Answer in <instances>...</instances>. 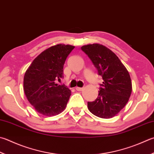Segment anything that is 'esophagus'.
<instances>
[{"label":"esophagus","mask_w":154,"mask_h":154,"mask_svg":"<svg viewBox=\"0 0 154 154\" xmlns=\"http://www.w3.org/2000/svg\"><path fill=\"white\" fill-rule=\"evenodd\" d=\"M83 89H84L83 87L82 88H80V87H76V90L78 91H83Z\"/></svg>","instance_id":"obj_1"}]
</instances>
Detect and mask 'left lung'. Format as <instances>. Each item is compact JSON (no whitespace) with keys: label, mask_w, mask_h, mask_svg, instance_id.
<instances>
[{"label":"left lung","mask_w":154,"mask_h":154,"mask_svg":"<svg viewBox=\"0 0 154 154\" xmlns=\"http://www.w3.org/2000/svg\"><path fill=\"white\" fill-rule=\"evenodd\" d=\"M81 50L103 80L98 97L88 102V109L97 117L112 118L123 109L131 96L132 84L129 72L119 57L105 46L94 43L84 45Z\"/></svg>","instance_id":"1"}]
</instances>
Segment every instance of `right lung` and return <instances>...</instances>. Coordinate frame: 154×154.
I'll return each mask as SVG.
<instances>
[{"label":"right lung","instance_id":"right-lung-1","mask_svg":"<svg viewBox=\"0 0 154 154\" xmlns=\"http://www.w3.org/2000/svg\"><path fill=\"white\" fill-rule=\"evenodd\" d=\"M74 46L58 44L40 54L26 71L23 87L29 102L40 114L58 115L65 109L71 91L56 80L63 77V65Z\"/></svg>","mask_w":154,"mask_h":154}]
</instances>
